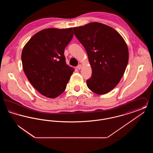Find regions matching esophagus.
<instances>
[{
    "label": "esophagus",
    "mask_w": 153,
    "mask_h": 153,
    "mask_svg": "<svg viewBox=\"0 0 153 153\" xmlns=\"http://www.w3.org/2000/svg\"><path fill=\"white\" fill-rule=\"evenodd\" d=\"M81 68H82V65H79L77 66V68L79 69V70H80L81 69Z\"/></svg>",
    "instance_id": "esophagus-1"
}]
</instances>
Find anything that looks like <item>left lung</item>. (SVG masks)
Returning a JSON list of instances; mask_svg holds the SVG:
<instances>
[{"label":"left lung","instance_id":"left-lung-1","mask_svg":"<svg viewBox=\"0 0 153 153\" xmlns=\"http://www.w3.org/2000/svg\"><path fill=\"white\" fill-rule=\"evenodd\" d=\"M73 31L87 51L92 68L88 87L97 95L109 92L119 84L128 64L125 41L115 30L99 22L73 27Z\"/></svg>","mask_w":153,"mask_h":153}]
</instances>
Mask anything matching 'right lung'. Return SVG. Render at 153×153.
<instances>
[{
    "label": "right lung",
    "instance_id": "obj_1",
    "mask_svg": "<svg viewBox=\"0 0 153 153\" xmlns=\"http://www.w3.org/2000/svg\"><path fill=\"white\" fill-rule=\"evenodd\" d=\"M72 28H49L36 33L22 50V66L41 94L56 98L65 90L74 69L66 64L64 51L73 38Z\"/></svg>",
    "mask_w": 153,
    "mask_h": 153
}]
</instances>
